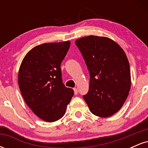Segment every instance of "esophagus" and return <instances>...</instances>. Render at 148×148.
<instances>
[{"instance_id": "obj_1", "label": "esophagus", "mask_w": 148, "mask_h": 148, "mask_svg": "<svg viewBox=\"0 0 148 148\" xmlns=\"http://www.w3.org/2000/svg\"><path fill=\"white\" fill-rule=\"evenodd\" d=\"M74 95H77L78 94V90H77V88H74Z\"/></svg>"}]
</instances>
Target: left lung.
I'll list each match as a JSON object with an SVG mask.
<instances>
[{
    "instance_id": "obj_1",
    "label": "left lung",
    "mask_w": 148,
    "mask_h": 148,
    "mask_svg": "<svg viewBox=\"0 0 148 148\" xmlns=\"http://www.w3.org/2000/svg\"><path fill=\"white\" fill-rule=\"evenodd\" d=\"M75 44L90 73L89 90L84 99L91 113L101 118L117 113L131 88L130 63L117 42L106 37L90 35Z\"/></svg>"
}]
</instances>
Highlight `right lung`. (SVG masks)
<instances>
[{"label":"right lung","mask_w":148,"mask_h":148,"mask_svg":"<svg viewBox=\"0 0 148 148\" xmlns=\"http://www.w3.org/2000/svg\"><path fill=\"white\" fill-rule=\"evenodd\" d=\"M70 44L65 41L36 46L27 53L18 70L23 99L37 117L48 123L63 116L74 95L72 88L62 84L60 69Z\"/></svg>","instance_id":"right-lung-1"}]
</instances>
